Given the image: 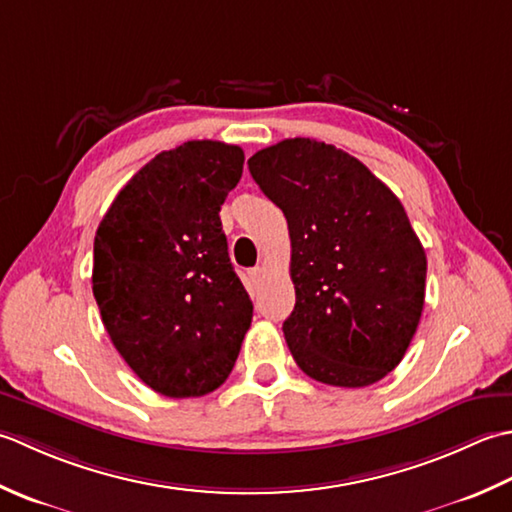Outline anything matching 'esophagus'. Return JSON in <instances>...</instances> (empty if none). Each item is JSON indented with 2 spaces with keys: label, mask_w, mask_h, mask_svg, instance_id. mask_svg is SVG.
Segmentation results:
<instances>
[{
  "label": "esophagus",
  "mask_w": 512,
  "mask_h": 512,
  "mask_svg": "<svg viewBox=\"0 0 512 512\" xmlns=\"http://www.w3.org/2000/svg\"><path fill=\"white\" fill-rule=\"evenodd\" d=\"M263 276H265V269H263V267H254V269H249V280H252L254 285H258L260 280H263Z\"/></svg>",
  "instance_id": "34e87169"
}]
</instances>
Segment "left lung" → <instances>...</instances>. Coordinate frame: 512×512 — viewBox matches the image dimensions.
<instances>
[{
  "label": "left lung",
  "mask_w": 512,
  "mask_h": 512,
  "mask_svg": "<svg viewBox=\"0 0 512 512\" xmlns=\"http://www.w3.org/2000/svg\"><path fill=\"white\" fill-rule=\"evenodd\" d=\"M283 210L296 307L291 356L331 387H369L398 367L420 325L426 254L400 198L356 156L285 139L247 161Z\"/></svg>",
  "instance_id": "1"
}]
</instances>
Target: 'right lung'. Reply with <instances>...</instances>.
<instances>
[{"mask_svg":"<svg viewBox=\"0 0 512 512\" xmlns=\"http://www.w3.org/2000/svg\"><path fill=\"white\" fill-rule=\"evenodd\" d=\"M243 163V150L221 141L156 154L97 229L92 294L103 327L141 382L168 398L221 387L252 325L218 216Z\"/></svg>","mask_w":512,"mask_h":512,"instance_id":"right-lung-1","label":"right lung"}]
</instances>
